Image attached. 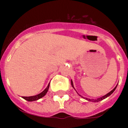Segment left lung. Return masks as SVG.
Instances as JSON below:
<instances>
[{
    "label": "left lung",
    "mask_w": 128,
    "mask_h": 128,
    "mask_svg": "<svg viewBox=\"0 0 128 128\" xmlns=\"http://www.w3.org/2000/svg\"><path fill=\"white\" fill-rule=\"evenodd\" d=\"M71 84H72V86H73V88L74 89V86H73V82H72V80H71ZM117 86H115V88H114L112 90H111V92H108V93H107L106 95H105V96H102V98H98V99H95V100H94V99H88V98H85V99H86V100H88V101H90V102H99V101L102 100L104 99H105V98H106L107 97L110 96V95H111V94H112V92H114V90H115L116 88H117ZM79 96H80V95H79ZM81 97H82V98H84V97H82V96H81Z\"/></svg>",
    "instance_id": "8db88e82"
}]
</instances>
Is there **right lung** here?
Here are the masks:
<instances>
[{"label":"right lung","mask_w":128,"mask_h":128,"mask_svg":"<svg viewBox=\"0 0 128 128\" xmlns=\"http://www.w3.org/2000/svg\"><path fill=\"white\" fill-rule=\"evenodd\" d=\"M49 84H50V83L48 84V86L46 88V89L44 90L42 92H41V93L38 94L36 95V96H29V97L22 96V98H23L24 99L26 100L29 101V102H31V101H35V100H36L40 99V98H42L43 96H44L46 95V94L47 93V92H48V90H49Z\"/></svg>","instance_id":"obj_1"}]
</instances>
